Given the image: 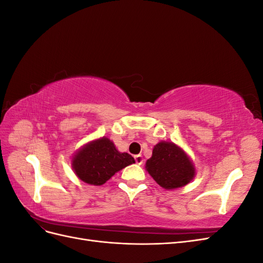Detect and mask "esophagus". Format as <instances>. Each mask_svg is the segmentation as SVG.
Segmentation results:
<instances>
[{
  "mask_svg": "<svg viewBox=\"0 0 263 263\" xmlns=\"http://www.w3.org/2000/svg\"><path fill=\"white\" fill-rule=\"evenodd\" d=\"M135 161H136L137 164H141L142 162H144V158H142L141 155H137V156H135Z\"/></svg>",
  "mask_w": 263,
  "mask_h": 263,
  "instance_id": "1",
  "label": "esophagus"
}]
</instances>
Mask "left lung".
Listing matches in <instances>:
<instances>
[{
    "label": "left lung",
    "mask_w": 263,
    "mask_h": 263,
    "mask_svg": "<svg viewBox=\"0 0 263 263\" xmlns=\"http://www.w3.org/2000/svg\"><path fill=\"white\" fill-rule=\"evenodd\" d=\"M146 170L159 185L174 190L186 184L195 177V166L189 155L170 141H159L153 156L146 161Z\"/></svg>",
    "instance_id": "obj_1"
}]
</instances>
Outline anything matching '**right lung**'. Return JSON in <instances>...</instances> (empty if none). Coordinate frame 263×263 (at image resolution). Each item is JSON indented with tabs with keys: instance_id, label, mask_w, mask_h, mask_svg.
Returning <instances> with one entry per match:
<instances>
[{
	"instance_id": "obj_1",
	"label": "right lung",
	"mask_w": 263,
	"mask_h": 263,
	"mask_svg": "<svg viewBox=\"0 0 263 263\" xmlns=\"http://www.w3.org/2000/svg\"><path fill=\"white\" fill-rule=\"evenodd\" d=\"M135 163L127 153H119L114 142L101 137L87 142L72 157L71 165L79 180L91 185H102L127 165Z\"/></svg>"
}]
</instances>
